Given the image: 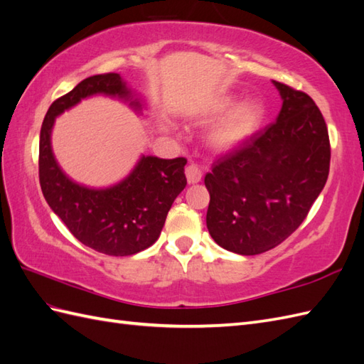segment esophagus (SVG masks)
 Returning a JSON list of instances; mask_svg holds the SVG:
<instances>
[{
  "label": "esophagus",
  "mask_w": 364,
  "mask_h": 364,
  "mask_svg": "<svg viewBox=\"0 0 364 364\" xmlns=\"http://www.w3.org/2000/svg\"><path fill=\"white\" fill-rule=\"evenodd\" d=\"M201 169L197 164H189L186 167V178H188L189 184H197L201 181Z\"/></svg>",
  "instance_id": "1"
}]
</instances>
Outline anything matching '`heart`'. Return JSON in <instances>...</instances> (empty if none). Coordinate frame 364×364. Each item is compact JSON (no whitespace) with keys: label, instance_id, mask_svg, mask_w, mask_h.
Segmentation results:
<instances>
[{"label":"heart","instance_id":"heart-1","mask_svg":"<svg viewBox=\"0 0 364 364\" xmlns=\"http://www.w3.org/2000/svg\"><path fill=\"white\" fill-rule=\"evenodd\" d=\"M223 118L213 127L210 144L218 152H229L249 141L259 129L266 117V107L259 100L249 98L237 105L235 95H221L212 105V118Z\"/></svg>","mask_w":364,"mask_h":364}]
</instances>
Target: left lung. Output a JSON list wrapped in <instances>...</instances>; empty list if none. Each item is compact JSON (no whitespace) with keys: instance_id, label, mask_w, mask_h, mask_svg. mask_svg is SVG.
Returning <instances> with one entry per match:
<instances>
[{"instance_id":"8db88e82","label":"left lung","mask_w":364,"mask_h":364,"mask_svg":"<svg viewBox=\"0 0 364 364\" xmlns=\"http://www.w3.org/2000/svg\"><path fill=\"white\" fill-rule=\"evenodd\" d=\"M283 100L275 123L213 163L204 176L206 225L223 249L257 255L301 225L329 175V134L304 92L272 81Z\"/></svg>"}]
</instances>
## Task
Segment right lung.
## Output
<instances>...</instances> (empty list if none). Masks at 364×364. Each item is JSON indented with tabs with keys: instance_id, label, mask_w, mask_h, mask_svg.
I'll return each instance as SVG.
<instances>
[{
	"instance_id": "right-lung-1",
	"label": "right lung",
	"mask_w": 364,
	"mask_h": 364,
	"mask_svg": "<svg viewBox=\"0 0 364 364\" xmlns=\"http://www.w3.org/2000/svg\"><path fill=\"white\" fill-rule=\"evenodd\" d=\"M95 95L119 100L138 115L146 101L127 86L119 73L82 80L52 102L40 134V184L46 201L72 235L97 252L126 257L154 245L160 237L172 203L186 188V158L164 160L141 155L123 180L107 188L73 181L61 169L52 149V129L63 112Z\"/></svg>"
}]
</instances>
